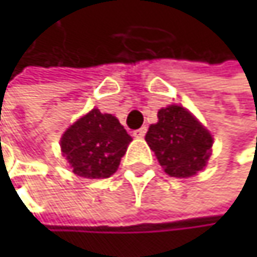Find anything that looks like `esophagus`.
I'll use <instances>...</instances> for the list:
<instances>
[{"instance_id": "esophagus-1", "label": "esophagus", "mask_w": 257, "mask_h": 257, "mask_svg": "<svg viewBox=\"0 0 257 257\" xmlns=\"http://www.w3.org/2000/svg\"><path fill=\"white\" fill-rule=\"evenodd\" d=\"M146 132H147V128H146V126H143V128L134 131V137H137V138H143V137L146 135Z\"/></svg>"}]
</instances>
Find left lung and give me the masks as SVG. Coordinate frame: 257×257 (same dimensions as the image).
I'll return each mask as SVG.
<instances>
[{
    "label": "left lung",
    "mask_w": 257,
    "mask_h": 257,
    "mask_svg": "<svg viewBox=\"0 0 257 257\" xmlns=\"http://www.w3.org/2000/svg\"><path fill=\"white\" fill-rule=\"evenodd\" d=\"M158 123L150 125L146 141L161 167L171 177H190L210 158L213 138L186 108L170 105L159 110Z\"/></svg>",
    "instance_id": "obj_1"
}]
</instances>
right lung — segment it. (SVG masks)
Instances as JSON below:
<instances>
[{
    "label": "right lung",
    "instance_id": "obj_1",
    "mask_svg": "<svg viewBox=\"0 0 257 257\" xmlns=\"http://www.w3.org/2000/svg\"><path fill=\"white\" fill-rule=\"evenodd\" d=\"M131 141L132 138L114 116L93 108L67 129L61 147L74 174L86 179H107L116 173Z\"/></svg>",
    "mask_w": 257,
    "mask_h": 257
}]
</instances>
